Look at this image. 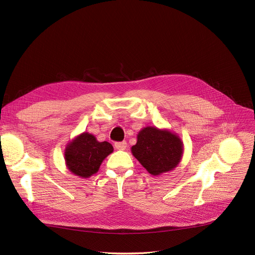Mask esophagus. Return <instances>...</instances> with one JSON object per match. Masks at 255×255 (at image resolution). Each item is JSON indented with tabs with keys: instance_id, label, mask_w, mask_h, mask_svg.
Segmentation results:
<instances>
[{
	"instance_id": "obj_1",
	"label": "esophagus",
	"mask_w": 255,
	"mask_h": 255,
	"mask_svg": "<svg viewBox=\"0 0 255 255\" xmlns=\"http://www.w3.org/2000/svg\"><path fill=\"white\" fill-rule=\"evenodd\" d=\"M115 147L118 149V150H125L127 148V143L125 142H117L115 144Z\"/></svg>"
}]
</instances>
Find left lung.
Wrapping results in <instances>:
<instances>
[{"label": "left lung", "mask_w": 255, "mask_h": 255, "mask_svg": "<svg viewBox=\"0 0 255 255\" xmlns=\"http://www.w3.org/2000/svg\"><path fill=\"white\" fill-rule=\"evenodd\" d=\"M131 152L150 174L158 175L172 170L181 162L183 142L171 131L148 126L138 132Z\"/></svg>", "instance_id": "1"}]
</instances>
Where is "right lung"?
Instances as JSON below:
<instances>
[{
  "label": "right lung",
  "instance_id": "1",
  "mask_svg": "<svg viewBox=\"0 0 255 255\" xmlns=\"http://www.w3.org/2000/svg\"><path fill=\"white\" fill-rule=\"evenodd\" d=\"M113 151L108 142L84 132L73 138L65 149V162L69 171L80 177H89L99 171L102 162Z\"/></svg>",
  "mask_w": 255,
  "mask_h": 255
}]
</instances>
